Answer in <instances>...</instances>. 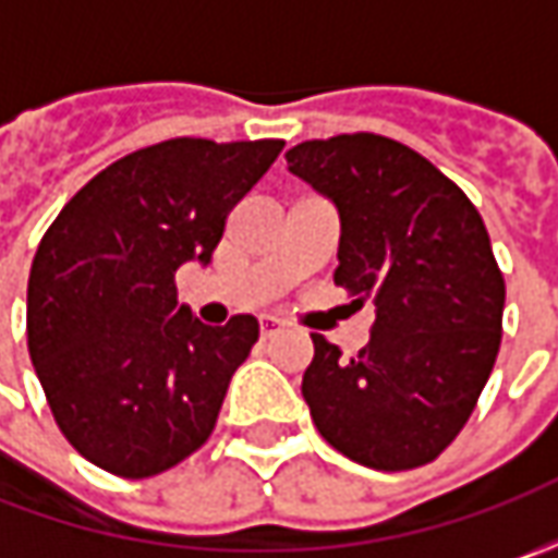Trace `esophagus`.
Returning a JSON list of instances; mask_svg holds the SVG:
<instances>
[{
    "label": "esophagus",
    "instance_id": "obj_1",
    "mask_svg": "<svg viewBox=\"0 0 558 558\" xmlns=\"http://www.w3.org/2000/svg\"><path fill=\"white\" fill-rule=\"evenodd\" d=\"M282 332V323L279 319H272V316H267V319H260V338L264 341H269V338H276V335Z\"/></svg>",
    "mask_w": 558,
    "mask_h": 558
}]
</instances>
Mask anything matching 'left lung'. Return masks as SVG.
Returning <instances> with one entry per match:
<instances>
[{
    "mask_svg": "<svg viewBox=\"0 0 558 558\" xmlns=\"http://www.w3.org/2000/svg\"><path fill=\"white\" fill-rule=\"evenodd\" d=\"M286 161L338 210L335 286L375 304L354 360L313 335L301 381L313 425L360 465H425L469 422L500 351L506 286L482 214L435 163L375 133L301 142Z\"/></svg>",
    "mask_w": 558,
    "mask_h": 558,
    "instance_id": "obj_1",
    "label": "left lung"
}]
</instances>
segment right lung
Masks as SVG:
<instances>
[{
	"instance_id": "right-lung-1",
	"label": "right lung",
	"mask_w": 558,
	"mask_h": 558,
	"mask_svg": "<svg viewBox=\"0 0 558 558\" xmlns=\"http://www.w3.org/2000/svg\"><path fill=\"white\" fill-rule=\"evenodd\" d=\"M282 140H167L76 192L36 247L27 348L61 435L98 469L148 478L210 438L232 373L260 326H204L177 269L210 264L226 214Z\"/></svg>"
}]
</instances>
